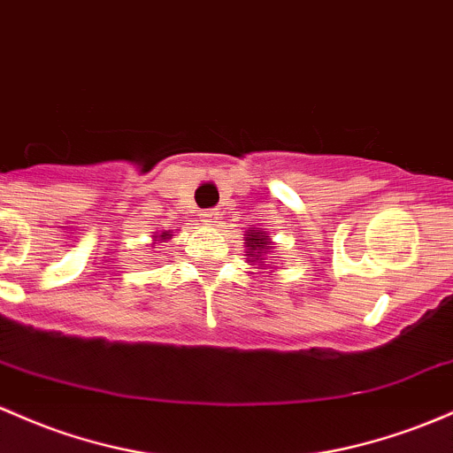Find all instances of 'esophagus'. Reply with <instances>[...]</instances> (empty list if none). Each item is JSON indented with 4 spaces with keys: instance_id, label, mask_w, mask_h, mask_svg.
I'll use <instances>...</instances> for the list:
<instances>
[{
    "instance_id": "esophagus-1",
    "label": "esophagus",
    "mask_w": 453,
    "mask_h": 453,
    "mask_svg": "<svg viewBox=\"0 0 453 453\" xmlns=\"http://www.w3.org/2000/svg\"><path fill=\"white\" fill-rule=\"evenodd\" d=\"M219 219V212L215 211V208H211V211H202L200 212V221L203 223V226H215Z\"/></svg>"
}]
</instances>
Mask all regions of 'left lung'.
I'll use <instances>...</instances> for the list:
<instances>
[{
    "label": "left lung",
    "mask_w": 453,
    "mask_h": 453,
    "mask_svg": "<svg viewBox=\"0 0 453 453\" xmlns=\"http://www.w3.org/2000/svg\"><path fill=\"white\" fill-rule=\"evenodd\" d=\"M245 236H247V238H245L247 247H250V251H247V256L251 257V262L262 260L260 256H265V250H266V245H268V236H265V232H260V230L247 232Z\"/></svg>",
    "instance_id": "8db88e82"
}]
</instances>
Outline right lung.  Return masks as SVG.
Wrapping results in <instances>:
<instances>
[{"mask_svg":"<svg viewBox=\"0 0 453 453\" xmlns=\"http://www.w3.org/2000/svg\"><path fill=\"white\" fill-rule=\"evenodd\" d=\"M161 238H170V234H167V232H163V234H161Z\"/></svg>","mask_w":453,"mask_h":453,"instance_id":"1","label":"right lung"}]
</instances>
